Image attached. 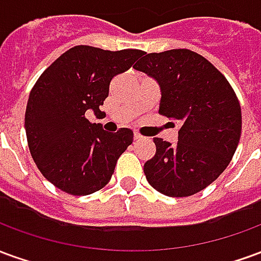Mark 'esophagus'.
<instances>
[{"instance_id": "obj_1", "label": "esophagus", "mask_w": 261, "mask_h": 261, "mask_svg": "<svg viewBox=\"0 0 261 261\" xmlns=\"http://www.w3.org/2000/svg\"><path fill=\"white\" fill-rule=\"evenodd\" d=\"M141 138H142L141 134H140V133H137V131H136V133H134V140H141Z\"/></svg>"}]
</instances>
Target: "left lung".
I'll return each instance as SVG.
<instances>
[{
  "label": "left lung",
  "mask_w": 261,
  "mask_h": 261,
  "mask_svg": "<svg viewBox=\"0 0 261 261\" xmlns=\"http://www.w3.org/2000/svg\"><path fill=\"white\" fill-rule=\"evenodd\" d=\"M134 68L159 84V113L181 123L176 145L153 138L156 153L144 165L148 183L169 197L201 192L226 169L239 144L235 92L208 60L187 48L145 53Z\"/></svg>",
  "instance_id": "1"
}]
</instances>
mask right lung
<instances>
[{"label": "right lung", "instance_id": "add662e5", "mask_svg": "<svg viewBox=\"0 0 261 261\" xmlns=\"http://www.w3.org/2000/svg\"><path fill=\"white\" fill-rule=\"evenodd\" d=\"M141 50L110 51L75 46L54 61L29 95L25 130L32 158L42 175L60 190L88 196L106 186L120 155L133 144L130 128L117 133L92 124L88 110L109 96L113 76L133 67Z\"/></svg>", "mask_w": 261, "mask_h": 261}]
</instances>
